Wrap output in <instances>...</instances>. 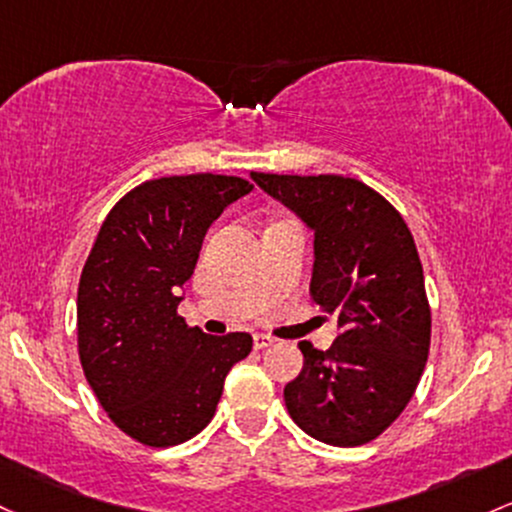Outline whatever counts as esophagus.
Here are the masks:
<instances>
[{
  "label": "esophagus",
  "instance_id": "esophagus-1",
  "mask_svg": "<svg viewBox=\"0 0 512 512\" xmlns=\"http://www.w3.org/2000/svg\"><path fill=\"white\" fill-rule=\"evenodd\" d=\"M269 345H274V340L269 335H255V350H265Z\"/></svg>",
  "mask_w": 512,
  "mask_h": 512
}]
</instances>
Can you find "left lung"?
Segmentation results:
<instances>
[{"instance_id":"obj_1","label":"left lung","mask_w":512,"mask_h":512,"mask_svg":"<svg viewBox=\"0 0 512 512\" xmlns=\"http://www.w3.org/2000/svg\"><path fill=\"white\" fill-rule=\"evenodd\" d=\"M250 177L313 230L311 296L340 328L325 352L299 342L303 369L284 386L286 411L325 445L372 442L408 406L430 352V303L411 230L359 179Z\"/></svg>"}]
</instances>
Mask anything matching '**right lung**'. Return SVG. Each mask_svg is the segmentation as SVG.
Wrapping results in <instances>:
<instances>
[{
	"mask_svg": "<svg viewBox=\"0 0 512 512\" xmlns=\"http://www.w3.org/2000/svg\"><path fill=\"white\" fill-rule=\"evenodd\" d=\"M252 184L226 174L160 177L131 189L101 223L77 289V350L101 408L148 447L192 440L223 381L252 350L247 333L189 328L179 289L206 230Z\"/></svg>",
	"mask_w": 512,
	"mask_h": 512,
	"instance_id": "right-lung-1",
	"label": "right lung"
}]
</instances>
